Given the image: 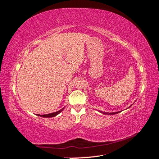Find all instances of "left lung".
Returning a JSON list of instances; mask_svg holds the SVG:
<instances>
[{
  "mask_svg": "<svg viewBox=\"0 0 159 159\" xmlns=\"http://www.w3.org/2000/svg\"><path fill=\"white\" fill-rule=\"evenodd\" d=\"M100 112L101 113H103V114H107V115H114V114H116V113H119V111H118V112H115V113H105V112H102V111H100Z\"/></svg>",
  "mask_w": 159,
  "mask_h": 159,
  "instance_id": "obj_1",
  "label": "left lung"
}]
</instances>
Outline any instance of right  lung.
<instances>
[{
	"label": "right lung",
	"mask_w": 159,
	"mask_h": 159,
	"mask_svg": "<svg viewBox=\"0 0 159 159\" xmlns=\"http://www.w3.org/2000/svg\"><path fill=\"white\" fill-rule=\"evenodd\" d=\"M64 108L61 109H60V110H59V111H56V112L52 113H49V114H46V115H38V114H36V115H38V116L43 117H53L56 116L57 115H58L60 113H61V112L62 111L64 110Z\"/></svg>",
	"instance_id": "obj_1"
}]
</instances>
